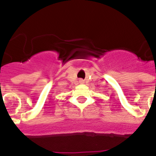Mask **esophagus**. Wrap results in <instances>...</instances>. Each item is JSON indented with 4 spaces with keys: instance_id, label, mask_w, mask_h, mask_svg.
Wrapping results in <instances>:
<instances>
[{
    "instance_id": "obj_1",
    "label": "esophagus",
    "mask_w": 156,
    "mask_h": 156,
    "mask_svg": "<svg viewBox=\"0 0 156 156\" xmlns=\"http://www.w3.org/2000/svg\"><path fill=\"white\" fill-rule=\"evenodd\" d=\"M80 83H83L84 81H83V80H80Z\"/></svg>"
}]
</instances>
